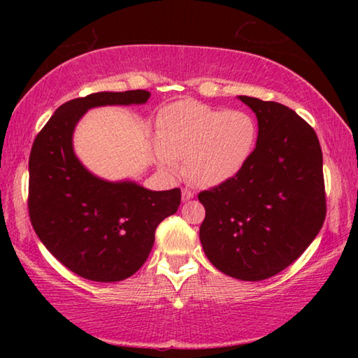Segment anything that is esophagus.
Listing matches in <instances>:
<instances>
[{
    "label": "esophagus",
    "mask_w": 358,
    "mask_h": 358,
    "mask_svg": "<svg viewBox=\"0 0 358 358\" xmlns=\"http://www.w3.org/2000/svg\"><path fill=\"white\" fill-rule=\"evenodd\" d=\"M194 197V191H191L189 187H183V191H181V199H183V202L191 201Z\"/></svg>",
    "instance_id": "1"
}]
</instances>
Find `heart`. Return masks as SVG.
Instances as JSON below:
<instances>
[{"label": "heart", "instance_id": "heart-1", "mask_svg": "<svg viewBox=\"0 0 358 358\" xmlns=\"http://www.w3.org/2000/svg\"><path fill=\"white\" fill-rule=\"evenodd\" d=\"M257 123L245 110H229L185 99L166 106L156 120L157 162L164 171L185 173L194 185L220 186L250 161L257 143Z\"/></svg>", "mask_w": 358, "mask_h": 358}]
</instances>
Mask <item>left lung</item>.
I'll return each instance as SVG.
<instances>
[{
    "mask_svg": "<svg viewBox=\"0 0 358 358\" xmlns=\"http://www.w3.org/2000/svg\"><path fill=\"white\" fill-rule=\"evenodd\" d=\"M257 117V143L232 180L199 194L203 252L241 281L275 276L299 259L322 227L327 203L316 132L280 102L238 96Z\"/></svg>",
    "mask_w": 358,
    "mask_h": 358,
    "instance_id": "obj_1",
    "label": "left lung"
}]
</instances>
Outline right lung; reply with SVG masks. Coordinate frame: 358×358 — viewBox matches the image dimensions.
<instances>
[{
  "label": "right lung",
  "mask_w": 358,
  "mask_h": 358,
  "mask_svg": "<svg viewBox=\"0 0 358 358\" xmlns=\"http://www.w3.org/2000/svg\"><path fill=\"white\" fill-rule=\"evenodd\" d=\"M145 90L101 92L59 106L29 155L28 210L34 232L66 268L90 281H123L145 264L162 220L177 213L178 187L150 191L107 181L82 166L72 148L76 124L93 107L145 104Z\"/></svg>",
  "instance_id": "right-lung-1"
}]
</instances>
